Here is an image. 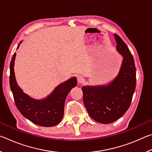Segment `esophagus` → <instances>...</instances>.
Here are the masks:
<instances>
[{
	"instance_id": "esophagus-1",
	"label": "esophagus",
	"mask_w": 152,
	"mask_h": 152,
	"mask_svg": "<svg viewBox=\"0 0 152 152\" xmlns=\"http://www.w3.org/2000/svg\"><path fill=\"white\" fill-rule=\"evenodd\" d=\"M77 81H78V83L79 84H81L84 81V78L82 76H80V75L77 76Z\"/></svg>"
}]
</instances>
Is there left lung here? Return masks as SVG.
<instances>
[{
  "mask_svg": "<svg viewBox=\"0 0 152 152\" xmlns=\"http://www.w3.org/2000/svg\"><path fill=\"white\" fill-rule=\"evenodd\" d=\"M118 52L123 58L117 76L109 84L84 86L83 102L90 117L107 124L115 121L127 111L136 85V68L133 57L119 35L114 34Z\"/></svg>",
  "mask_w": 152,
  "mask_h": 152,
  "instance_id": "left-lung-1",
  "label": "left lung"
}]
</instances>
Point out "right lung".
I'll return each mask as SVG.
<instances>
[{
    "instance_id": "1",
    "label": "right lung",
    "mask_w": 152,
    "mask_h": 152,
    "mask_svg": "<svg viewBox=\"0 0 152 152\" xmlns=\"http://www.w3.org/2000/svg\"><path fill=\"white\" fill-rule=\"evenodd\" d=\"M21 42L17 46L18 49ZM16 53L12 56L10 64V86L13 94L15 104L23 116L36 125L52 127L60 123L64 112L66 96L77 84L76 77H72L56 87L45 99L37 100L23 92L18 86L14 71Z\"/></svg>"
}]
</instances>
